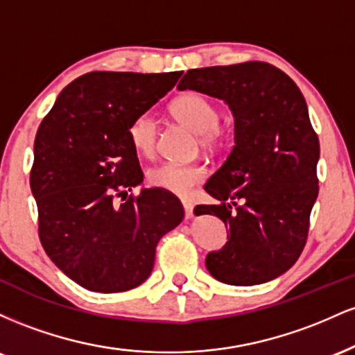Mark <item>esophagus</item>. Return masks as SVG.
<instances>
[{
  "label": "esophagus",
  "instance_id": "34e87169",
  "mask_svg": "<svg viewBox=\"0 0 355 355\" xmlns=\"http://www.w3.org/2000/svg\"><path fill=\"white\" fill-rule=\"evenodd\" d=\"M182 203H183V210H185V218L193 217V203L190 200H182Z\"/></svg>",
  "mask_w": 355,
  "mask_h": 355
}]
</instances>
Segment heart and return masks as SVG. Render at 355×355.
Instances as JSON below:
<instances>
[{"label": "heart", "instance_id": "obj_1", "mask_svg": "<svg viewBox=\"0 0 355 355\" xmlns=\"http://www.w3.org/2000/svg\"><path fill=\"white\" fill-rule=\"evenodd\" d=\"M170 113L180 123L189 126L198 135V145L205 152H218L227 144V135L220 128L218 105L209 96L197 92H187L177 96L170 105ZM130 144L135 152L144 157H152L157 150L158 126L152 113H140L130 121L126 130ZM205 168L200 165L160 164L148 170L146 180L155 189H162L175 195H189L195 185L203 182Z\"/></svg>", "mask_w": 355, "mask_h": 355}]
</instances>
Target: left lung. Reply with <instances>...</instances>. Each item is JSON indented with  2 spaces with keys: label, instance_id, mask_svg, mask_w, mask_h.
Instances as JSON below:
<instances>
[{
  "label": "left lung",
  "instance_id": "obj_1",
  "mask_svg": "<svg viewBox=\"0 0 355 355\" xmlns=\"http://www.w3.org/2000/svg\"><path fill=\"white\" fill-rule=\"evenodd\" d=\"M178 89L225 100L235 116V146L205 183L220 203L195 209L230 230L227 245L207 255V268L229 285L282 275L302 254L319 193L320 146L302 92L266 61L189 70Z\"/></svg>",
  "mask_w": 355,
  "mask_h": 355
}]
</instances>
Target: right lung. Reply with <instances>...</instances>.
Wrapping results in <instances>:
<instances>
[{
	"instance_id": "right-lung-1",
	"label": "right lung",
	"mask_w": 355,
	"mask_h": 355,
	"mask_svg": "<svg viewBox=\"0 0 355 355\" xmlns=\"http://www.w3.org/2000/svg\"><path fill=\"white\" fill-rule=\"evenodd\" d=\"M180 76L87 73L60 93L38 126L30 185L40 242L55 266L88 291L113 294L144 284L158 240L183 220L170 191H125L144 180L126 135L130 121Z\"/></svg>"
}]
</instances>
